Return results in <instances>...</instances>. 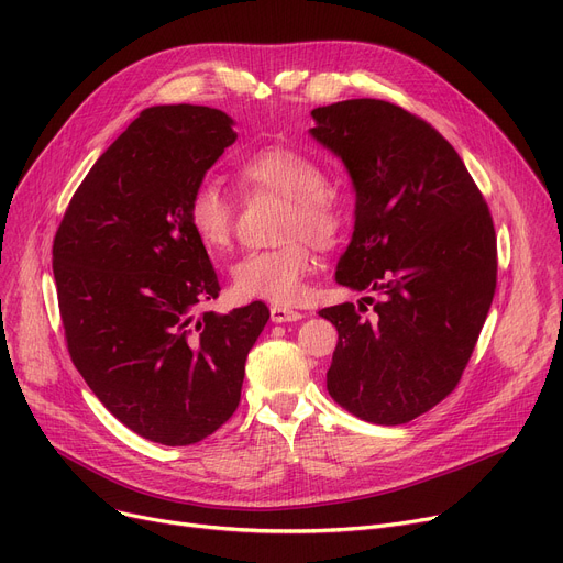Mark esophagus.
Returning a JSON list of instances; mask_svg holds the SVG:
<instances>
[{
	"mask_svg": "<svg viewBox=\"0 0 563 563\" xmlns=\"http://www.w3.org/2000/svg\"><path fill=\"white\" fill-rule=\"evenodd\" d=\"M299 319H303V314L299 310L283 308V306H272V321L274 323H287V321H299Z\"/></svg>",
	"mask_w": 563,
	"mask_h": 563,
	"instance_id": "34e87169",
	"label": "esophagus"
}]
</instances>
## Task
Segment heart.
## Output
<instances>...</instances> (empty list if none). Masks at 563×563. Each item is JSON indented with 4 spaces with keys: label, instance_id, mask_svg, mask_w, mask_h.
Segmentation results:
<instances>
[{
    "label": "heart",
    "instance_id": "1",
    "mask_svg": "<svg viewBox=\"0 0 563 563\" xmlns=\"http://www.w3.org/2000/svg\"><path fill=\"white\" fill-rule=\"evenodd\" d=\"M236 177L246 191H269L289 200L283 221V246L251 251L232 264L230 278L236 297L289 306L301 297L314 269L308 239L319 249L335 244L340 210L329 189V177L308 155L287 145H266L236 162ZM236 205L217 180L196 183L187 200V221L196 240L219 255L230 249Z\"/></svg>",
    "mask_w": 563,
    "mask_h": 563
}]
</instances>
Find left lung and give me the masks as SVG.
<instances>
[{"label": "left lung", "mask_w": 563, "mask_h": 563, "mask_svg": "<svg viewBox=\"0 0 563 563\" xmlns=\"http://www.w3.org/2000/svg\"><path fill=\"white\" fill-rule=\"evenodd\" d=\"M312 118L310 134L356 191L335 280L378 297L319 310L340 335L327 388L365 422L406 424L456 388L475 351L497 278L493 219L452 143L422 118L372 98Z\"/></svg>", "instance_id": "left-lung-1"}]
</instances>
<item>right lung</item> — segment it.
I'll return each mask as SVG.
<instances>
[{
	"mask_svg": "<svg viewBox=\"0 0 563 563\" xmlns=\"http://www.w3.org/2000/svg\"><path fill=\"white\" fill-rule=\"evenodd\" d=\"M221 109L141 111L84 177L52 246L70 358L113 418L168 448L212 435L240 406L269 310H202L219 278L187 221L196 183L234 143Z\"/></svg>",
	"mask_w": 563,
	"mask_h": 563,
	"instance_id": "add662e5",
	"label": "right lung"
}]
</instances>
